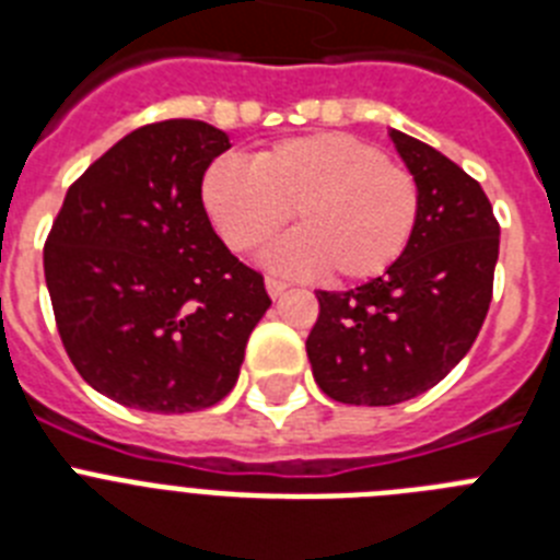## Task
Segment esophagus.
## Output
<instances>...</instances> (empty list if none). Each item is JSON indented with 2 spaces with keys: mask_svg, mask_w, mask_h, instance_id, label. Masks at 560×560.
I'll list each match as a JSON object with an SVG mask.
<instances>
[{
  "mask_svg": "<svg viewBox=\"0 0 560 560\" xmlns=\"http://www.w3.org/2000/svg\"><path fill=\"white\" fill-rule=\"evenodd\" d=\"M285 289H289L285 280H280V277H266V291H269L271 296H280Z\"/></svg>",
  "mask_w": 560,
  "mask_h": 560,
  "instance_id": "34e87169",
  "label": "esophagus"
}]
</instances>
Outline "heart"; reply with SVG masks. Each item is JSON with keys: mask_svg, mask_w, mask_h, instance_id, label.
I'll list each match as a JSON object with an SVG mask.
<instances>
[{"mask_svg": "<svg viewBox=\"0 0 560 560\" xmlns=\"http://www.w3.org/2000/svg\"><path fill=\"white\" fill-rule=\"evenodd\" d=\"M207 215L232 252H255L291 221L300 226L269 252L283 271L323 269L336 283H361L395 266L420 219L409 167L353 133L291 137L252 162L221 156L201 185Z\"/></svg>", "mask_w": 560, "mask_h": 560, "instance_id": "obj_1", "label": "heart"}]
</instances>
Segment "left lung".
I'll return each instance as SVG.
<instances>
[{"mask_svg": "<svg viewBox=\"0 0 560 560\" xmlns=\"http://www.w3.org/2000/svg\"><path fill=\"white\" fill-rule=\"evenodd\" d=\"M420 187V219L387 275L350 291H316L305 350L328 398L393 407L446 378L471 350L493 296L499 221L459 165L389 131Z\"/></svg>", "mask_w": 560, "mask_h": 560, "instance_id": "obj_1", "label": "left lung"}]
</instances>
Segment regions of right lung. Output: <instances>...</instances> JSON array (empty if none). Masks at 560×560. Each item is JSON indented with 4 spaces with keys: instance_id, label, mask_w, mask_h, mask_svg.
<instances>
[{
    "instance_id": "obj_1",
    "label": "right lung",
    "mask_w": 560,
    "mask_h": 560,
    "mask_svg": "<svg viewBox=\"0 0 560 560\" xmlns=\"http://www.w3.org/2000/svg\"><path fill=\"white\" fill-rule=\"evenodd\" d=\"M230 148L201 120L142 126L67 190L44 244L52 314L81 378L142 412H199L235 387L271 305L224 246L201 182Z\"/></svg>"
}]
</instances>
